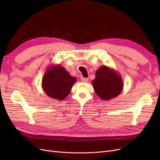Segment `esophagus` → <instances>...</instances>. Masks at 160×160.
<instances>
[{
	"mask_svg": "<svg viewBox=\"0 0 160 160\" xmlns=\"http://www.w3.org/2000/svg\"><path fill=\"white\" fill-rule=\"evenodd\" d=\"M81 81L82 82H83V83H87V82L88 81V78H84V77H82L81 79Z\"/></svg>",
	"mask_w": 160,
	"mask_h": 160,
	"instance_id": "esophagus-1",
	"label": "esophagus"
}]
</instances>
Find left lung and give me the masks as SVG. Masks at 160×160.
Returning <instances> with one entry per match:
<instances>
[{
    "instance_id": "obj_1",
    "label": "left lung",
    "mask_w": 160,
    "mask_h": 160,
    "mask_svg": "<svg viewBox=\"0 0 160 160\" xmlns=\"http://www.w3.org/2000/svg\"><path fill=\"white\" fill-rule=\"evenodd\" d=\"M92 85L96 94L105 101L118 97L123 88L121 75L105 65H102L97 70Z\"/></svg>"
}]
</instances>
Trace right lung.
Here are the masks:
<instances>
[{
	"instance_id": "1",
	"label": "right lung",
	"mask_w": 160,
	"mask_h": 160,
	"mask_svg": "<svg viewBox=\"0 0 160 160\" xmlns=\"http://www.w3.org/2000/svg\"><path fill=\"white\" fill-rule=\"evenodd\" d=\"M76 81L63 67L55 65L46 70L42 79V88L48 97L62 101L69 94Z\"/></svg>"
}]
</instances>
